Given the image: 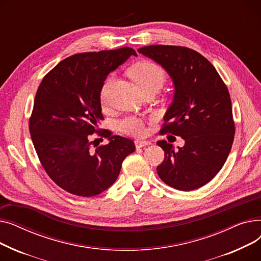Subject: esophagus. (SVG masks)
I'll return each instance as SVG.
<instances>
[{
  "label": "esophagus",
  "instance_id": "obj_1",
  "mask_svg": "<svg viewBox=\"0 0 261 261\" xmlns=\"http://www.w3.org/2000/svg\"><path fill=\"white\" fill-rule=\"evenodd\" d=\"M134 144H135V147H136V148H143V147H145V146L151 145V143L148 142V141H135Z\"/></svg>",
  "mask_w": 261,
  "mask_h": 261
}]
</instances>
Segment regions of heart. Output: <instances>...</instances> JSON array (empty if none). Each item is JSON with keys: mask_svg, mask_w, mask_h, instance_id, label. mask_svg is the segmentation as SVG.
Wrapping results in <instances>:
<instances>
[{"mask_svg": "<svg viewBox=\"0 0 261 261\" xmlns=\"http://www.w3.org/2000/svg\"><path fill=\"white\" fill-rule=\"evenodd\" d=\"M131 79L139 87L141 92L147 90L159 91L166 81V73L156 63L142 60L134 63L128 70ZM114 82V76H109L100 89V101L103 106L108 103L109 93ZM118 129L125 134L132 136H142L146 132L144 120L135 115H130L118 121Z\"/></svg>", "mask_w": 261, "mask_h": 261, "instance_id": "b5f03b06", "label": "heart"}]
</instances>
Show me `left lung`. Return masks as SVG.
<instances>
[{"label": "left lung", "instance_id": "left-lung-1", "mask_svg": "<svg viewBox=\"0 0 261 261\" xmlns=\"http://www.w3.org/2000/svg\"><path fill=\"white\" fill-rule=\"evenodd\" d=\"M139 53L161 64L171 76L174 97L161 133L184 139L175 150L159 141L165 159L156 171L167 185L190 191L207 184L221 170L235 135L230 96L214 65L198 51L174 45H149Z\"/></svg>", "mask_w": 261, "mask_h": 261}]
</instances>
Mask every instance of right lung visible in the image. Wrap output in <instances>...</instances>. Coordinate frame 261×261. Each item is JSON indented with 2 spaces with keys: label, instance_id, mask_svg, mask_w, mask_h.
<instances>
[{
  "label": "right lung",
  "instance_id": "right-lung-1",
  "mask_svg": "<svg viewBox=\"0 0 261 261\" xmlns=\"http://www.w3.org/2000/svg\"><path fill=\"white\" fill-rule=\"evenodd\" d=\"M131 55L136 53L128 46L73 55L50 70L37 90L29 123L34 147L48 176L72 195L101 194L134 152L132 140L99 128L100 89ZM94 133L110 143L92 149Z\"/></svg>",
  "mask_w": 261,
  "mask_h": 261
}]
</instances>
